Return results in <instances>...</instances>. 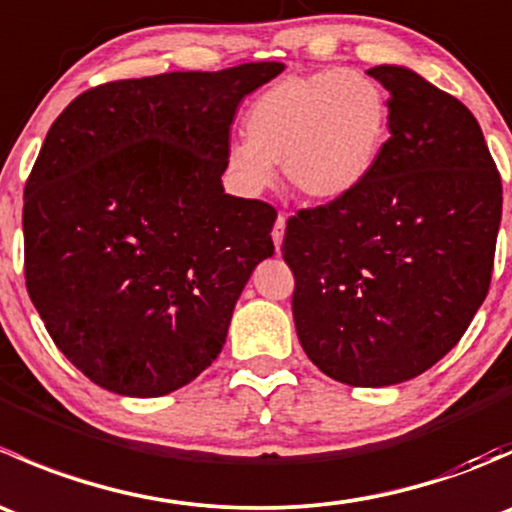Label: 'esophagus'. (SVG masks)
Masks as SVG:
<instances>
[{
    "mask_svg": "<svg viewBox=\"0 0 512 512\" xmlns=\"http://www.w3.org/2000/svg\"><path fill=\"white\" fill-rule=\"evenodd\" d=\"M285 225H287V218H285V215H277L275 227H272V240H275V247H277V250H280L282 240H285Z\"/></svg>",
    "mask_w": 512,
    "mask_h": 512,
    "instance_id": "1",
    "label": "esophagus"
}]
</instances>
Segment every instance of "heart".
<instances>
[{"label":"heart","instance_id":"b5f03b06","mask_svg":"<svg viewBox=\"0 0 512 512\" xmlns=\"http://www.w3.org/2000/svg\"><path fill=\"white\" fill-rule=\"evenodd\" d=\"M245 131L247 138H235L225 151L227 173L242 195L270 190L275 163H282L299 195L332 203L354 193L379 165L391 136V101L361 71L289 74L252 101Z\"/></svg>","mask_w":512,"mask_h":512}]
</instances>
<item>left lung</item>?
Masks as SVG:
<instances>
[{"instance_id":"1","label":"left lung","mask_w":512,"mask_h":512,"mask_svg":"<svg viewBox=\"0 0 512 512\" xmlns=\"http://www.w3.org/2000/svg\"><path fill=\"white\" fill-rule=\"evenodd\" d=\"M389 91L391 138L347 198L287 220L292 314L312 364L349 386H394L443 359L483 304L503 185L473 113L409 66Z\"/></svg>"}]
</instances>
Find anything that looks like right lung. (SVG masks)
<instances>
[{"label": "right lung", "mask_w": 512, "mask_h": 512, "mask_svg": "<svg viewBox=\"0 0 512 512\" xmlns=\"http://www.w3.org/2000/svg\"><path fill=\"white\" fill-rule=\"evenodd\" d=\"M280 61L96 86L64 108L24 190V275L46 332L101 389L165 396L223 349L277 213L227 195L237 106Z\"/></svg>", "instance_id": "add662e5"}]
</instances>
